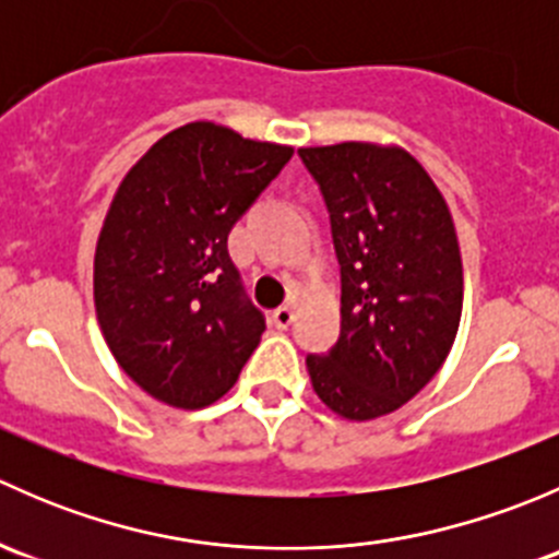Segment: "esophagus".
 <instances>
[{
    "label": "esophagus",
    "mask_w": 559,
    "mask_h": 559,
    "mask_svg": "<svg viewBox=\"0 0 559 559\" xmlns=\"http://www.w3.org/2000/svg\"><path fill=\"white\" fill-rule=\"evenodd\" d=\"M273 321H275V326H278V330H286V326H289L292 321H295V306H281V308H275V311H273Z\"/></svg>",
    "instance_id": "obj_1"
}]
</instances>
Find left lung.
I'll list each match as a JSON object with an SVG mask.
<instances>
[{
  "mask_svg": "<svg viewBox=\"0 0 559 559\" xmlns=\"http://www.w3.org/2000/svg\"><path fill=\"white\" fill-rule=\"evenodd\" d=\"M319 180L343 278L341 337L308 357L332 414L370 421L430 384L462 319V257L441 189L400 145L300 148Z\"/></svg>",
  "mask_w": 559,
  "mask_h": 559,
  "instance_id": "8db88e82",
  "label": "left lung"
}]
</instances>
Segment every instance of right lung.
Wrapping results in <instances>:
<instances>
[{"label": "right lung", "instance_id": "right-lung-1", "mask_svg": "<svg viewBox=\"0 0 559 559\" xmlns=\"http://www.w3.org/2000/svg\"><path fill=\"white\" fill-rule=\"evenodd\" d=\"M292 154L191 121L118 183L94 251V308L116 362L159 403H216L262 341L267 324L243 297L227 235Z\"/></svg>", "mask_w": 559, "mask_h": 559}]
</instances>
